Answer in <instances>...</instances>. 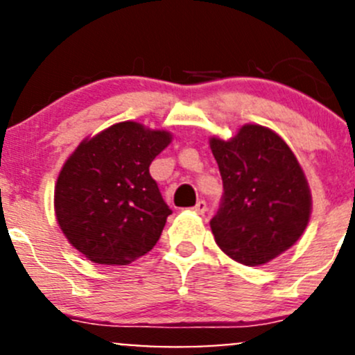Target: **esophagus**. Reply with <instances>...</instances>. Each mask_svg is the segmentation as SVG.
<instances>
[{
	"mask_svg": "<svg viewBox=\"0 0 355 355\" xmlns=\"http://www.w3.org/2000/svg\"><path fill=\"white\" fill-rule=\"evenodd\" d=\"M193 211H196L197 214H204V212L207 211V204H206V200H197L196 206H193Z\"/></svg>",
	"mask_w": 355,
	"mask_h": 355,
	"instance_id": "34e87169",
	"label": "esophagus"
}]
</instances>
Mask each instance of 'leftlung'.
I'll list each match as a JSON object with an SVG mask.
<instances>
[{"label":"left lung","mask_w":355,"mask_h":355,"mask_svg":"<svg viewBox=\"0 0 355 355\" xmlns=\"http://www.w3.org/2000/svg\"><path fill=\"white\" fill-rule=\"evenodd\" d=\"M223 178L221 206L211 219L219 248L255 267L296 243L308 226L311 192L286 141L259 124H245L231 139L209 141Z\"/></svg>","instance_id":"8db88e82"}]
</instances>
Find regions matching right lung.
<instances>
[{
  "label": "right lung",
  "mask_w": 355,
  "mask_h": 355,
  "mask_svg": "<svg viewBox=\"0 0 355 355\" xmlns=\"http://www.w3.org/2000/svg\"><path fill=\"white\" fill-rule=\"evenodd\" d=\"M170 143L166 130L125 121L81 141L66 159L54 189L55 219L88 260L128 266L159 240L171 211L149 165Z\"/></svg>",
  "instance_id": "add662e5"
}]
</instances>
